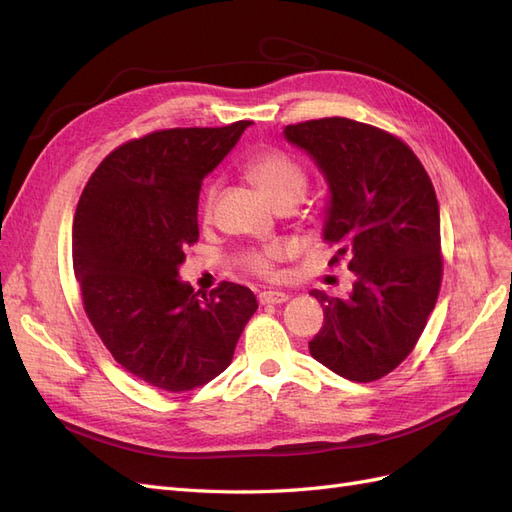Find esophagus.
Wrapping results in <instances>:
<instances>
[{
    "instance_id": "obj_1",
    "label": "esophagus",
    "mask_w": 512,
    "mask_h": 512,
    "mask_svg": "<svg viewBox=\"0 0 512 512\" xmlns=\"http://www.w3.org/2000/svg\"><path fill=\"white\" fill-rule=\"evenodd\" d=\"M258 301L260 305H280L288 301V294L286 292H275V290H265L258 294Z\"/></svg>"
}]
</instances>
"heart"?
<instances>
[{
    "label": "heart",
    "mask_w": 512,
    "mask_h": 512,
    "mask_svg": "<svg viewBox=\"0 0 512 512\" xmlns=\"http://www.w3.org/2000/svg\"><path fill=\"white\" fill-rule=\"evenodd\" d=\"M245 173L250 177L258 190L265 194L275 207L290 205L294 207L305 196L307 175L305 168L290 158L288 153L280 149H269L254 156L245 164ZM215 200V188H207L203 196V218H209ZM284 258V250L280 245H267L260 250H247L241 254L243 267L252 275L271 277L275 273V262Z\"/></svg>",
    "instance_id": "b5f03b06"
}]
</instances>
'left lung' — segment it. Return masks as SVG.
<instances>
[{"instance_id": "1", "label": "left lung", "mask_w": 512, "mask_h": 512, "mask_svg": "<svg viewBox=\"0 0 512 512\" xmlns=\"http://www.w3.org/2000/svg\"><path fill=\"white\" fill-rule=\"evenodd\" d=\"M329 185L322 237L354 273L346 299L312 290L324 324L314 359L352 382L378 380L406 359L438 301L440 209L429 175L397 136L346 117L286 126Z\"/></svg>"}]
</instances>
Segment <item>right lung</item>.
I'll return each instance as SVG.
<instances>
[{"label":"right lung","instance_id":"add662e5","mask_svg":"<svg viewBox=\"0 0 512 512\" xmlns=\"http://www.w3.org/2000/svg\"><path fill=\"white\" fill-rule=\"evenodd\" d=\"M250 123L134 138L102 160L76 207L85 314L123 369L168 393L220 376L258 309L245 286L222 282L198 297L179 280L185 247L198 241L200 183Z\"/></svg>","mask_w":512,"mask_h":512}]
</instances>
